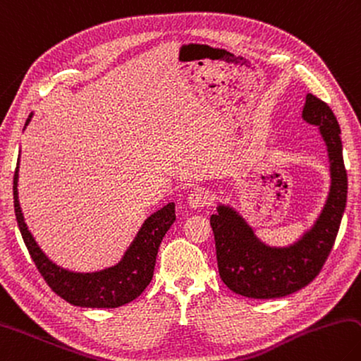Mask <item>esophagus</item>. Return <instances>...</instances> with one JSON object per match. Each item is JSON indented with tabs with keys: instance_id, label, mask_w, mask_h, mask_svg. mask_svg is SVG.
<instances>
[{
	"instance_id": "esophagus-1",
	"label": "esophagus",
	"mask_w": 361,
	"mask_h": 361,
	"mask_svg": "<svg viewBox=\"0 0 361 361\" xmlns=\"http://www.w3.org/2000/svg\"><path fill=\"white\" fill-rule=\"evenodd\" d=\"M209 200H212V197H209V192L203 188L194 189V191L188 195V203H189V207H192V208L207 207V205H209Z\"/></svg>"
}]
</instances>
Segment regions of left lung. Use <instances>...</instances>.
Returning a JSON list of instances; mask_svg holds the SVG:
<instances>
[{"label":"left lung","instance_id":"8db88e82","mask_svg":"<svg viewBox=\"0 0 361 361\" xmlns=\"http://www.w3.org/2000/svg\"><path fill=\"white\" fill-rule=\"evenodd\" d=\"M303 120L317 126L330 161V192L317 221L286 247L268 246L233 208L219 205L212 214L219 276L232 292L247 298H279L303 289L322 270L335 245L347 200V173L341 129L329 104L306 94Z\"/></svg>","mask_w":361,"mask_h":361}]
</instances>
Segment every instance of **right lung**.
I'll list each match as a JSON object with an SVG mask.
<instances>
[{"label": "right lung", "instance_id": "add662e5", "mask_svg": "<svg viewBox=\"0 0 361 361\" xmlns=\"http://www.w3.org/2000/svg\"><path fill=\"white\" fill-rule=\"evenodd\" d=\"M31 115L26 120V124L30 123ZM18 162L20 158L17 161L14 173V209L17 224L32 262L50 289L68 303L80 307H118L139 297L153 279L159 245L164 235L175 222V203H167L147 218L116 265L94 273L69 271L54 264L42 252L25 224L17 191Z\"/></svg>", "mask_w": 361, "mask_h": 361}]
</instances>
